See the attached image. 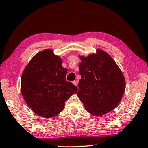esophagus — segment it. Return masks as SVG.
Wrapping results in <instances>:
<instances>
[{"label": "esophagus", "instance_id": "1", "mask_svg": "<svg viewBox=\"0 0 148 148\" xmlns=\"http://www.w3.org/2000/svg\"><path fill=\"white\" fill-rule=\"evenodd\" d=\"M73 84H74L75 86H78V81H73Z\"/></svg>", "mask_w": 148, "mask_h": 148}]
</instances>
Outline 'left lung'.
<instances>
[{"label": "left lung", "mask_w": 148, "mask_h": 148, "mask_svg": "<svg viewBox=\"0 0 148 148\" xmlns=\"http://www.w3.org/2000/svg\"><path fill=\"white\" fill-rule=\"evenodd\" d=\"M79 57L81 79L77 96L89 113L103 116L121 100L126 87L124 75L112 57L103 50L96 49V53Z\"/></svg>", "instance_id": "obj_1"}]
</instances>
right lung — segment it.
Segmentation results:
<instances>
[{
  "label": "right lung",
  "mask_w": 148,
  "mask_h": 148,
  "mask_svg": "<svg viewBox=\"0 0 148 148\" xmlns=\"http://www.w3.org/2000/svg\"><path fill=\"white\" fill-rule=\"evenodd\" d=\"M52 49L36 53L25 66L21 78V92L36 114L49 118L61 112L65 101L78 89L66 80L68 70Z\"/></svg>",
  "instance_id": "obj_1"
}]
</instances>
